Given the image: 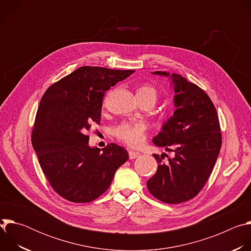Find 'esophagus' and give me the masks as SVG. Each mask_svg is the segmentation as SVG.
Wrapping results in <instances>:
<instances>
[{
	"label": "esophagus",
	"instance_id": "esophagus-1",
	"mask_svg": "<svg viewBox=\"0 0 251 251\" xmlns=\"http://www.w3.org/2000/svg\"><path fill=\"white\" fill-rule=\"evenodd\" d=\"M128 154H129V159H130V160L136 159L137 157H139V156H140V154H139V153L134 152V151H129V152H128Z\"/></svg>",
	"mask_w": 251,
	"mask_h": 251
}]
</instances>
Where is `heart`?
<instances>
[{
    "label": "heart",
    "mask_w": 251,
    "mask_h": 251,
    "mask_svg": "<svg viewBox=\"0 0 251 251\" xmlns=\"http://www.w3.org/2000/svg\"><path fill=\"white\" fill-rule=\"evenodd\" d=\"M158 96L157 89L152 85H143L137 91V97L151 98L156 101ZM147 126L144 123L125 122L113 130L114 137L130 148L136 149L144 144L147 138Z\"/></svg>",
    "instance_id": "heart-1"
}]
</instances>
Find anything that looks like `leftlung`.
<instances>
[{
	"label": "left lung",
	"instance_id": "obj_1",
	"mask_svg": "<svg viewBox=\"0 0 251 251\" xmlns=\"http://www.w3.org/2000/svg\"><path fill=\"white\" fill-rule=\"evenodd\" d=\"M155 75H170L155 71ZM174 103L176 109L153 139L154 144L174 152L154 154L156 174L148 180L150 194L166 203H180L195 198L204 187L222 147L217 109L208 95L197 84L173 74Z\"/></svg>",
	"mask_w": 251,
	"mask_h": 251
}]
</instances>
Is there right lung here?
I'll use <instances>...</instances> for the list:
<instances>
[{
	"label": "right lung",
	"instance_id": "obj_1",
	"mask_svg": "<svg viewBox=\"0 0 251 251\" xmlns=\"http://www.w3.org/2000/svg\"><path fill=\"white\" fill-rule=\"evenodd\" d=\"M135 70L82 66L50 85L42 97L31 144L53 191L73 202H90L110 187L129 158L111 143L90 148L87 131L100 124L105 92Z\"/></svg>",
	"mask_w": 251,
	"mask_h": 251
}]
</instances>
